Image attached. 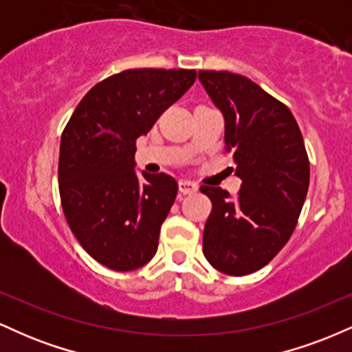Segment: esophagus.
<instances>
[{"instance_id": "esophagus-1", "label": "esophagus", "mask_w": 352, "mask_h": 352, "mask_svg": "<svg viewBox=\"0 0 352 352\" xmlns=\"http://www.w3.org/2000/svg\"><path fill=\"white\" fill-rule=\"evenodd\" d=\"M179 190L182 193H195L197 190H199V185L195 184V182H190V180H180L179 182Z\"/></svg>"}]
</instances>
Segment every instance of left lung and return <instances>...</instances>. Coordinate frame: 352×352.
I'll return each mask as SVG.
<instances>
[{"label": "left lung", "instance_id": "1", "mask_svg": "<svg viewBox=\"0 0 352 352\" xmlns=\"http://www.w3.org/2000/svg\"><path fill=\"white\" fill-rule=\"evenodd\" d=\"M225 120L240 193L200 187L212 200L204 254L218 272L245 276L263 268L296 227L309 187V160L292 111L258 84L228 71H199Z\"/></svg>", "mask_w": 352, "mask_h": 352}]
</instances>
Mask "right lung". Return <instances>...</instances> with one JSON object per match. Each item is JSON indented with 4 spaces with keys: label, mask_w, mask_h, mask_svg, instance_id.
Here are the masks:
<instances>
[{
    "label": "right lung",
    "mask_w": 352,
    "mask_h": 352,
    "mask_svg": "<svg viewBox=\"0 0 352 352\" xmlns=\"http://www.w3.org/2000/svg\"><path fill=\"white\" fill-rule=\"evenodd\" d=\"M193 69H129L96 84L60 137L59 193L82 248L132 272L152 260L179 184L135 170V140L195 82Z\"/></svg>",
    "instance_id": "right-lung-1"
}]
</instances>
